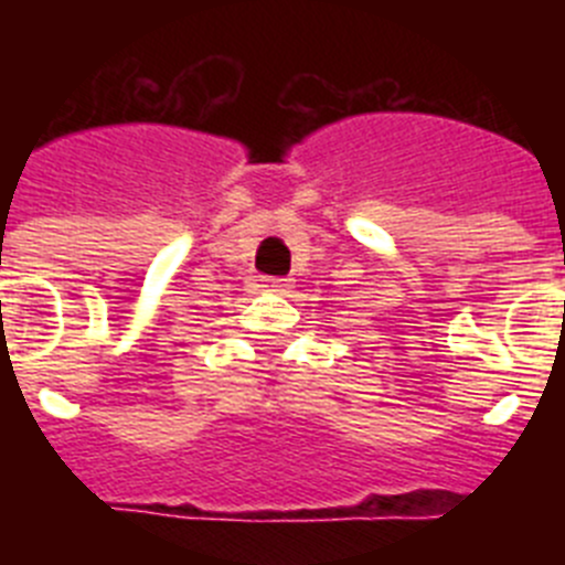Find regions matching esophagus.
I'll return each instance as SVG.
<instances>
[{
  "label": "esophagus",
  "mask_w": 565,
  "mask_h": 565,
  "mask_svg": "<svg viewBox=\"0 0 565 565\" xmlns=\"http://www.w3.org/2000/svg\"><path fill=\"white\" fill-rule=\"evenodd\" d=\"M263 288L274 294H282L288 291V279H277V277H263Z\"/></svg>",
  "instance_id": "34e87169"
}]
</instances>
